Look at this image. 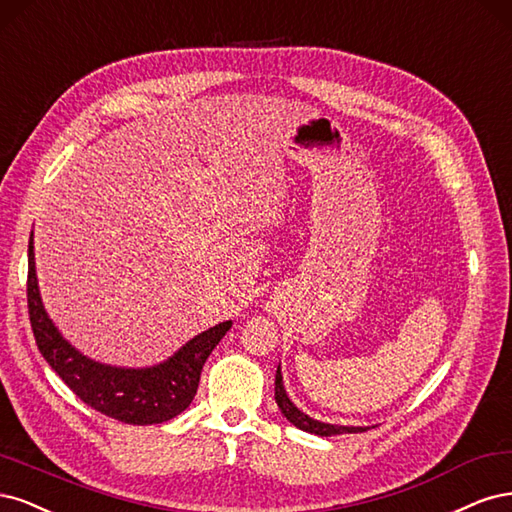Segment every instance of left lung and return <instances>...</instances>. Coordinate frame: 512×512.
I'll list each match as a JSON object with an SVG mask.
<instances>
[{"label":"left lung","instance_id":"8db88e82","mask_svg":"<svg viewBox=\"0 0 512 512\" xmlns=\"http://www.w3.org/2000/svg\"><path fill=\"white\" fill-rule=\"evenodd\" d=\"M274 398L276 404L280 408V412L287 417L289 423H293L295 427H300V430L308 432V434H317V436H338V434H357V432H366L370 427H353V425H332V423H323L308 417L306 412H302L298 406H295L289 395L283 387V374H280V366L276 368V381H274Z\"/></svg>","mask_w":512,"mask_h":512}]
</instances>
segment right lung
I'll list each match as a JSON object with an SVG mask.
<instances>
[{"label":"right lung","instance_id":"right-lung-1","mask_svg":"<svg viewBox=\"0 0 512 512\" xmlns=\"http://www.w3.org/2000/svg\"><path fill=\"white\" fill-rule=\"evenodd\" d=\"M27 306L36 344L48 366L87 406L129 425H153L180 415L195 398L208 355L232 329V321L214 325L151 368H117L93 361L74 349L46 315L36 276L34 232L29 238Z\"/></svg>","mask_w":512,"mask_h":512}]
</instances>
